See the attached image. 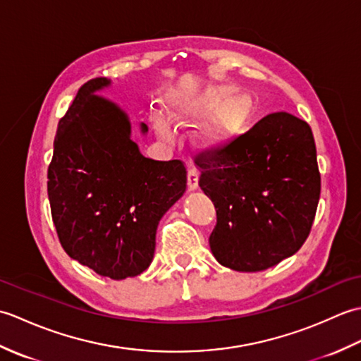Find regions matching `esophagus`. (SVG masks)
<instances>
[{"label": "esophagus", "instance_id": "esophagus-1", "mask_svg": "<svg viewBox=\"0 0 361 361\" xmlns=\"http://www.w3.org/2000/svg\"><path fill=\"white\" fill-rule=\"evenodd\" d=\"M188 186L189 189L198 188V169L194 166H190L188 169Z\"/></svg>", "mask_w": 361, "mask_h": 361}]
</instances>
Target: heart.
I'll use <instances>...</instances> for the list:
<instances>
[{
    "mask_svg": "<svg viewBox=\"0 0 361 361\" xmlns=\"http://www.w3.org/2000/svg\"><path fill=\"white\" fill-rule=\"evenodd\" d=\"M233 94V90L229 88H211L204 91L203 94L194 99H188L186 102L176 106L172 111V118L181 122L200 121L216 113ZM251 113V104L248 99L237 97L233 102H229L217 119L203 132V141L209 145H220L228 141L240 132L247 124ZM157 130L161 136L171 137L172 132L169 124L164 121H157Z\"/></svg>",
    "mask_w": 361,
    "mask_h": 361,
    "instance_id": "1",
    "label": "heart"
}]
</instances>
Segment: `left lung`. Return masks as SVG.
<instances>
[{"instance_id":"obj_1","label":"left lung","mask_w":361,"mask_h":361,"mask_svg":"<svg viewBox=\"0 0 361 361\" xmlns=\"http://www.w3.org/2000/svg\"><path fill=\"white\" fill-rule=\"evenodd\" d=\"M198 186L216 206L209 247L235 271H262L290 257L310 234L321 194L307 122L271 113L248 132L195 155Z\"/></svg>"}]
</instances>
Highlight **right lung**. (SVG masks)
I'll return each mask as SVG.
<instances>
[{
    "mask_svg": "<svg viewBox=\"0 0 361 361\" xmlns=\"http://www.w3.org/2000/svg\"><path fill=\"white\" fill-rule=\"evenodd\" d=\"M109 83H83L59 121L48 197L66 255L105 278L126 279L150 265L159 220L185 194L188 172L180 159L141 155L124 111L93 94Z\"/></svg>",
    "mask_w": 361,
    "mask_h": 361,
    "instance_id": "obj_1",
    "label": "right lung"
}]
</instances>
